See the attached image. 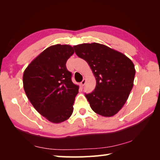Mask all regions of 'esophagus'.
<instances>
[{
    "instance_id": "1",
    "label": "esophagus",
    "mask_w": 160,
    "mask_h": 160,
    "mask_svg": "<svg viewBox=\"0 0 160 160\" xmlns=\"http://www.w3.org/2000/svg\"><path fill=\"white\" fill-rule=\"evenodd\" d=\"M86 82H87V81H86V80L85 79H83V80L82 81V82H81V85H82V87L83 86H84V84H86Z\"/></svg>"
}]
</instances>
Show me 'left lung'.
<instances>
[{
  "label": "left lung",
  "mask_w": 160,
  "mask_h": 160,
  "mask_svg": "<svg viewBox=\"0 0 160 160\" xmlns=\"http://www.w3.org/2000/svg\"><path fill=\"white\" fill-rule=\"evenodd\" d=\"M73 49L96 78L94 91L85 93L91 108L102 116H113L124 106L133 86V63L123 53L99 43H84Z\"/></svg>",
  "instance_id": "obj_1"
}]
</instances>
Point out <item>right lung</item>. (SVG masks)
I'll use <instances>...</instances> for the list:
<instances>
[{"instance_id": "1", "label": "right lung", "mask_w": 160, "mask_h": 160, "mask_svg": "<svg viewBox=\"0 0 160 160\" xmlns=\"http://www.w3.org/2000/svg\"><path fill=\"white\" fill-rule=\"evenodd\" d=\"M74 51L68 45L51 46L37 56L23 73V87L38 113L53 123L67 120L73 111L79 87L71 81L66 62Z\"/></svg>"}]
</instances>
